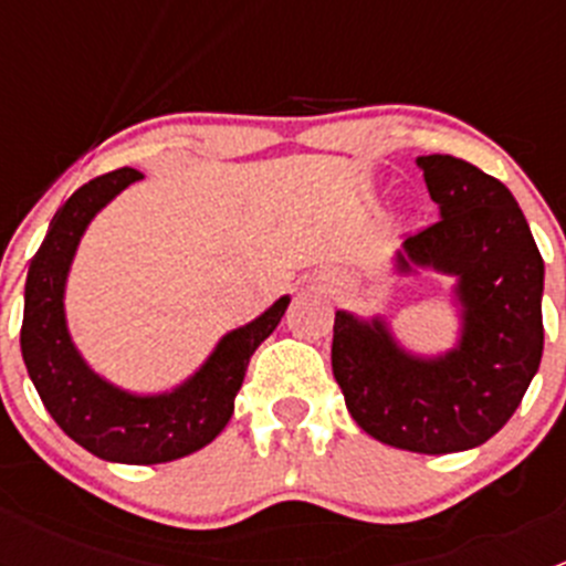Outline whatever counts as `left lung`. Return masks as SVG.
<instances>
[{"instance_id":"1","label":"left lung","mask_w":566,"mask_h":566,"mask_svg":"<svg viewBox=\"0 0 566 566\" xmlns=\"http://www.w3.org/2000/svg\"><path fill=\"white\" fill-rule=\"evenodd\" d=\"M419 167L441 219L405 238L399 271L416 262L460 279V347L421 361L394 345L380 319L336 312L331 367L364 432L449 454L493 438L539 369L545 265L504 182L454 156H421Z\"/></svg>"}]
</instances>
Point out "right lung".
I'll return each mask as SVG.
<instances>
[{
	"label": "right lung",
	"mask_w": 566,
	"mask_h": 566,
	"mask_svg": "<svg viewBox=\"0 0 566 566\" xmlns=\"http://www.w3.org/2000/svg\"><path fill=\"white\" fill-rule=\"evenodd\" d=\"M139 177V169H114L84 182L56 210L27 273L21 353L45 410L67 438L101 460L156 465L197 452L224 430L249 358L273 334L290 298H279L247 328L227 334L208 364L172 394L130 397L90 373L65 328L67 268L90 219Z\"/></svg>",
	"instance_id": "1"
}]
</instances>
